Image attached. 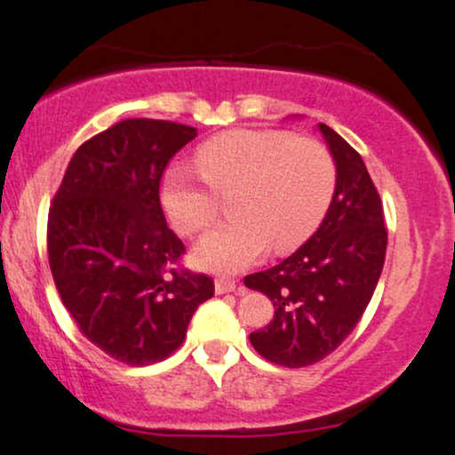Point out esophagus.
I'll return each mask as SVG.
<instances>
[{
	"mask_svg": "<svg viewBox=\"0 0 455 455\" xmlns=\"http://www.w3.org/2000/svg\"><path fill=\"white\" fill-rule=\"evenodd\" d=\"M231 291H242V287L235 281L227 276H218L216 278V293H231Z\"/></svg>",
	"mask_w": 455,
	"mask_h": 455,
	"instance_id": "obj_1",
	"label": "esophagus"
}]
</instances>
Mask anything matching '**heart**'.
I'll return each instance as SVG.
<instances>
[{
	"label": "heart",
	"mask_w": 455,
	"mask_h": 455,
	"mask_svg": "<svg viewBox=\"0 0 455 455\" xmlns=\"http://www.w3.org/2000/svg\"><path fill=\"white\" fill-rule=\"evenodd\" d=\"M337 186L331 148L315 138L278 129H233L198 148V168L174 164L164 174L162 203L179 233L207 231L231 196L235 218L194 248V261L212 272H239L267 246L283 252L319 222Z\"/></svg>",
	"instance_id": "obj_1"
}]
</instances>
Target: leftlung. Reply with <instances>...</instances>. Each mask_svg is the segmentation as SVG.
<instances>
[{"mask_svg": "<svg viewBox=\"0 0 455 455\" xmlns=\"http://www.w3.org/2000/svg\"><path fill=\"white\" fill-rule=\"evenodd\" d=\"M337 164V188L315 235L278 266L248 274L243 284L266 293L274 319L251 334L274 365L308 367L334 352L365 313L387 254L380 194L352 147L319 124Z\"/></svg>", "mask_w": 455, "mask_h": 455, "instance_id": "1", "label": "left lung"}]
</instances>
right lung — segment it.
<instances>
[{"label": "right lung", "instance_id": "right-lung-1", "mask_svg": "<svg viewBox=\"0 0 455 455\" xmlns=\"http://www.w3.org/2000/svg\"><path fill=\"white\" fill-rule=\"evenodd\" d=\"M189 124L127 118L73 155L47 218L53 283L79 332L124 365L164 361L186 339L213 278L181 266L159 183Z\"/></svg>", "mask_w": 455, "mask_h": 455}]
</instances>
